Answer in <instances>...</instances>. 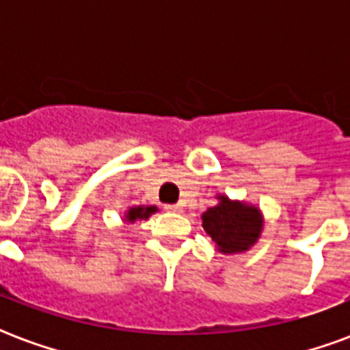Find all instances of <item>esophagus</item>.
I'll use <instances>...</instances> for the list:
<instances>
[{
	"instance_id": "34e87169",
	"label": "esophagus",
	"mask_w": 350,
	"mask_h": 350,
	"mask_svg": "<svg viewBox=\"0 0 350 350\" xmlns=\"http://www.w3.org/2000/svg\"><path fill=\"white\" fill-rule=\"evenodd\" d=\"M165 209L169 211V213H181V205H165Z\"/></svg>"
}]
</instances>
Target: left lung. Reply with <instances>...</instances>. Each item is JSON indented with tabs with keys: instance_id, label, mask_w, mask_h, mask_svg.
Segmentation results:
<instances>
[{
	"instance_id": "obj_1",
	"label": "left lung",
	"mask_w": 350,
	"mask_h": 350,
	"mask_svg": "<svg viewBox=\"0 0 350 350\" xmlns=\"http://www.w3.org/2000/svg\"><path fill=\"white\" fill-rule=\"evenodd\" d=\"M218 204L202 215V228L222 255L250 252L260 239L264 228L262 211L244 200L217 194Z\"/></svg>"
}]
</instances>
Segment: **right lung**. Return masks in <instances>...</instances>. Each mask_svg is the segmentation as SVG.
Returning a JSON list of instances; mask_svg holds the SVG:
<instances>
[{"label":"right lung","mask_w":350,"mask_h":350,"mask_svg":"<svg viewBox=\"0 0 350 350\" xmlns=\"http://www.w3.org/2000/svg\"><path fill=\"white\" fill-rule=\"evenodd\" d=\"M154 213H157L156 205H132V207H128L124 211L122 222L130 226V224H135L137 220H148Z\"/></svg>","instance_id":"1"}]
</instances>
